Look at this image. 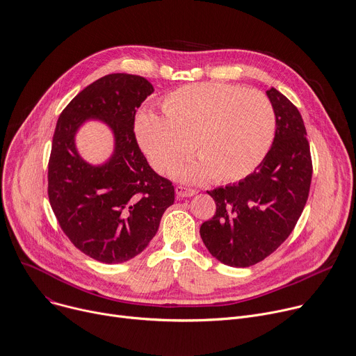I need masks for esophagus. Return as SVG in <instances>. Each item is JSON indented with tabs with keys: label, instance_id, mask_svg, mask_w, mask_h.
Wrapping results in <instances>:
<instances>
[{
	"label": "esophagus",
	"instance_id": "1",
	"mask_svg": "<svg viewBox=\"0 0 356 356\" xmlns=\"http://www.w3.org/2000/svg\"><path fill=\"white\" fill-rule=\"evenodd\" d=\"M196 193H197V190H195V188H190L186 186H176V195L179 197H191V196H195Z\"/></svg>",
	"mask_w": 356,
	"mask_h": 356
}]
</instances>
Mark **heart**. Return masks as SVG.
Listing matches in <instances>:
<instances>
[{
	"instance_id": "obj_1",
	"label": "heart",
	"mask_w": 356,
	"mask_h": 356,
	"mask_svg": "<svg viewBox=\"0 0 356 356\" xmlns=\"http://www.w3.org/2000/svg\"><path fill=\"white\" fill-rule=\"evenodd\" d=\"M163 113L136 116L138 143L161 175L184 168V180L227 183L252 173L267 156L275 134V112L267 95L229 83H195L176 89L163 101Z\"/></svg>"
}]
</instances>
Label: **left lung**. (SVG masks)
<instances>
[{
    "instance_id": "1",
    "label": "left lung",
    "mask_w": 356,
    "mask_h": 356,
    "mask_svg": "<svg viewBox=\"0 0 356 356\" xmlns=\"http://www.w3.org/2000/svg\"><path fill=\"white\" fill-rule=\"evenodd\" d=\"M267 96L277 126L267 156L238 183L207 191L216 214L202 224L200 236L230 267H250L273 254L293 233L309 195L312 160L301 113L275 88Z\"/></svg>"
}]
</instances>
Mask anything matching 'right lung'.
<instances>
[{"instance_id": "obj_1", "label": "right lung", "mask_w": 356, "mask_h": 356, "mask_svg": "<svg viewBox=\"0 0 356 356\" xmlns=\"http://www.w3.org/2000/svg\"><path fill=\"white\" fill-rule=\"evenodd\" d=\"M152 92L143 76L111 74L81 90L56 122L48 161L51 207L71 243L105 264L140 254L175 203L172 181L149 166L134 131L136 109ZM88 118L104 120L115 136L114 154L101 167L86 164L74 146Z\"/></svg>"}]
</instances>
